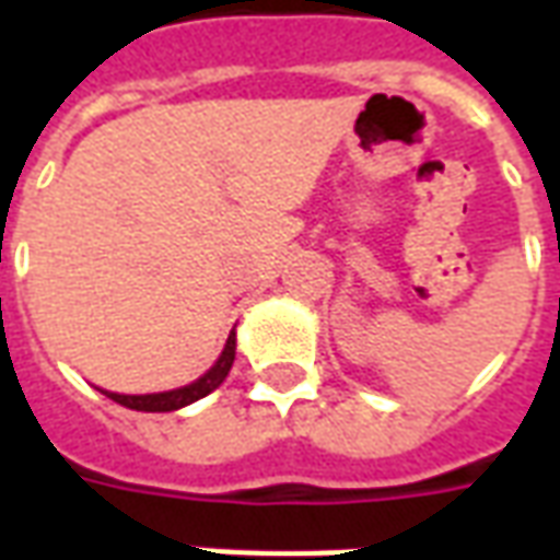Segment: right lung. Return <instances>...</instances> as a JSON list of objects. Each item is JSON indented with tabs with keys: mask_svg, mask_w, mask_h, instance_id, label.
<instances>
[{
	"mask_svg": "<svg viewBox=\"0 0 560 560\" xmlns=\"http://www.w3.org/2000/svg\"><path fill=\"white\" fill-rule=\"evenodd\" d=\"M233 357H236V339H233V332H231V336H228V345H224V351H221L219 357V363L212 365L203 377H197L195 384L171 389V393H152V396H119V393H104V396H107V399H114L116 405H122V408H131V411H147V413L176 411V408H185V405H191V401L203 399V396H209L212 389L219 387L221 381L228 377V372H231Z\"/></svg>",
	"mask_w": 560,
	"mask_h": 560,
	"instance_id": "right-lung-1",
	"label": "right lung"
}]
</instances>
